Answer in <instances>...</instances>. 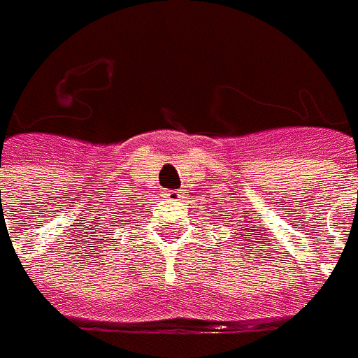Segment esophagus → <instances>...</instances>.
Returning a JSON list of instances; mask_svg holds the SVG:
<instances>
[{
  "label": "esophagus",
  "mask_w": 358,
  "mask_h": 358,
  "mask_svg": "<svg viewBox=\"0 0 358 358\" xmlns=\"http://www.w3.org/2000/svg\"><path fill=\"white\" fill-rule=\"evenodd\" d=\"M166 196H167V199L179 200V199H181V196H183V194H181V192H179V191H167V192H166Z\"/></svg>",
  "instance_id": "34e87169"
}]
</instances>
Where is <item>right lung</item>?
Here are the masks:
<instances>
[{"label": "right lung", "mask_w": 358, "mask_h": 358, "mask_svg": "<svg viewBox=\"0 0 358 358\" xmlns=\"http://www.w3.org/2000/svg\"><path fill=\"white\" fill-rule=\"evenodd\" d=\"M119 214H121V212H119Z\"/></svg>", "instance_id": "add662e5"}]
</instances>
